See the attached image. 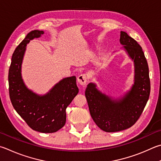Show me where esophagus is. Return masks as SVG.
<instances>
[{"mask_svg":"<svg viewBox=\"0 0 161 161\" xmlns=\"http://www.w3.org/2000/svg\"><path fill=\"white\" fill-rule=\"evenodd\" d=\"M78 83L81 86H86L87 82H88V78L86 74H81L78 76L77 77Z\"/></svg>","mask_w":161,"mask_h":161,"instance_id":"esophagus-1","label":"esophagus"}]
</instances>
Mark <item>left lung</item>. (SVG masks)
<instances>
[{"mask_svg": "<svg viewBox=\"0 0 161 161\" xmlns=\"http://www.w3.org/2000/svg\"><path fill=\"white\" fill-rule=\"evenodd\" d=\"M119 42L134 63V84L119 99H113L89 83L85 91L89 112L96 125L106 132L128 129L138 120L150 95L151 84L147 59L136 41L120 31Z\"/></svg>", "mask_w": 161, "mask_h": 161, "instance_id": "obj_1", "label": "left lung"}]
</instances>
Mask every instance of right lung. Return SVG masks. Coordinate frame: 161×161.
Masks as SVG:
<instances>
[{
    "instance_id": "add662e5",
    "label": "right lung",
    "mask_w": 161,
    "mask_h": 161,
    "mask_svg": "<svg viewBox=\"0 0 161 161\" xmlns=\"http://www.w3.org/2000/svg\"><path fill=\"white\" fill-rule=\"evenodd\" d=\"M43 34V31H30L14 50L8 74L9 94L14 110L32 130L53 133L65 125L66 108L77 96L79 89L75 76L64 78L43 96L26 86L21 75L26 46L30 40Z\"/></svg>"
}]
</instances>
